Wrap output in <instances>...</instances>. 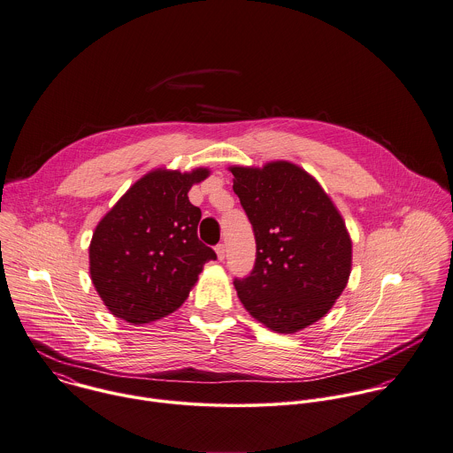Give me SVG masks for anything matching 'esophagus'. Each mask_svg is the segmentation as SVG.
I'll return each instance as SVG.
<instances>
[{"instance_id":"obj_1","label":"esophagus","mask_w":453,"mask_h":453,"mask_svg":"<svg viewBox=\"0 0 453 453\" xmlns=\"http://www.w3.org/2000/svg\"><path fill=\"white\" fill-rule=\"evenodd\" d=\"M215 252H217L219 261H224V257H226V247H224L222 243H219V245L215 247Z\"/></svg>"}]
</instances>
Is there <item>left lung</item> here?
Wrapping results in <instances>:
<instances>
[{
	"label": "left lung",
	"instance_id": "8db88e82",
	"mask_svg": "<svg viewBox=\"0 0 453 453\" xmlns=\"http://www.w3.org/2000/svg\"><path fill=\"white\" fill-rule=\"evenodd\" d=\"M233 190L252 224L256 265L234 288L252 318L296 334L328 314L348 286L353 245L319 181L300 165H231Z\"/></svg>",
	"mask_w": 453,
	"mask_h": 453
}]
</instances>
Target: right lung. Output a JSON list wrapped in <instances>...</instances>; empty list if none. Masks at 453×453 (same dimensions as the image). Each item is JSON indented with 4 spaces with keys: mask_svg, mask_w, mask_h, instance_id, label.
Returning a JSON list of instances; mask_svg holds the SVG:
<instances>
[{
    "mask_svg": "<svg viewBox=\"0 0 453 453\" xmlns=\"http://www.w3.org/2000/svg\"><path fill=\"white\" fill-rule=\"evenodd\" d=\"M210 176L158 167L139 178L96 224L89 275L104 305L119 319L144 325L188 298L204 263L217 259L197 238L201 210L188 190Z\"/></svg>",
    "mask_w": 453,
    "mask_h": 453,
    "instance_id": "1",
    "label": "right lung"
}]
</instances>
